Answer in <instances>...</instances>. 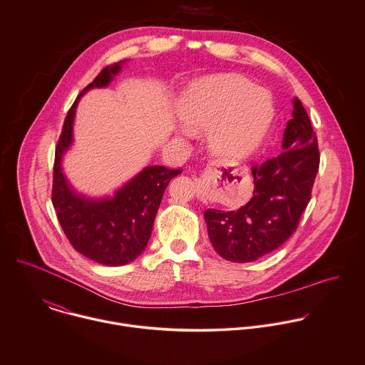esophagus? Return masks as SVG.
Listing matches in <instances>:
<instances>
[{
	"label": "esophagus",
	"instance_id": "1",
	"mask_svg": "<svg viewBox=\"0 0 365 365\" xmlns=\"http://www.w3.org/2000/svg\"><path fill=\"white\" fill-rule=\"evenodd\" d=\"M197 184L200 185V184H201V181H197ZM198 197H200L201 200H205V194H204L201 190H200V192H198Z\"/></svg>",
	"mask_w": 365,
	"mask_h": 365
}]
</instances>
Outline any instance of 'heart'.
<instances>
[{"mask_svg": "<svg viewBox=\"0 0 365 365\" xmlns=\"http://www.w3.org/2000/svg\"><path fill=\"white\" fill-rule=\"evenodd\" d=\"M174 112L187 133L207 130L210 151L222 160L250 155L273 120L266 91L237 75L204 76L190 82L177 98Z\"/></svg>", "mask_w": 365, "mask_h": 365, "instance_id": "1", "label": "heart"}]
</instances>
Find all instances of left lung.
Instances as JSON below:
<instances>
[{
	"label": "left lung",
	"mask_w": 365,
	"mask_h": 365,
	"mask_svg": "<svg viewBox=\"0 0 365 365\" xmlns=\"http://www.w3.org/2000/svg\"><path fill=\"white\" fill-rule=\"evenodd\" d=\"M319 163L317 137L302 102L293 98L282 153L252 168V198L237 211L204 212L217 253L227 260L245 263L286 242L310 201Z\"/></svg>",
	"instance_id": "8db88e82"
}]
</instances>
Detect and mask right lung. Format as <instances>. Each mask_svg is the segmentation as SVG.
Listing matches in <instances>:
<instances>
[{"instance_id": "obj_1", "label": "right lung", "mask_w": 365, "mask_h": 365, "mask_svg": "<svg viewBox=\"0 0 365 365\" xmlns=\"http://www.w3.org/2000/svg\"><path fill=\"white\" fill-rule=\"evenodd\" d=\"M125 62L105 68L78 96L63 123L53 165L52 204L66 238L79 253L106 266L127 264L144 252L163 194L170 180L181 173L147 165L113 195L105 197L78 192L66 178L62 163L73 144V123L81 98L92 89L108 88Z\"/></svg>"}]
</instances>
